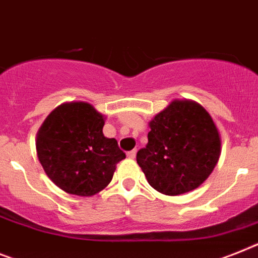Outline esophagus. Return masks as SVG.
Returning <instances> with one entry per match:
<instances>
[{"label":"esophagus","mask_w":258,"mask_h":258,"mask_svg":"<svg viewBox=\"0 0 258 258\" xmlns=\"http://www.w3.org/2000/svg\"><path fill=\"white\" fill-rule=\"evenodd\" d=\"M127 157H128V159H135V157H136V149H133V151L127 152Z\"/></svg>","instance_id":"esophagus-1"}]
</instances>
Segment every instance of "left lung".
<instances>
[{
	"label": "left lung",
	"mask_w": 258,
	"mask_h": 258,
	"mask_svg": "<svg viewBox=\"0 0 258 258\" xmlns=\"http://www.w3.org/2000/svg\"><path fill=\"white\" fill-rule=\"evenodd\" d=\"M148 144L136 161L153 189L179 196L202 185L219 161L222 139L214 119L191 99H173L149 122Z\"/></svg>",
	"instance_id": "left-lung-1"
}]
</instances>
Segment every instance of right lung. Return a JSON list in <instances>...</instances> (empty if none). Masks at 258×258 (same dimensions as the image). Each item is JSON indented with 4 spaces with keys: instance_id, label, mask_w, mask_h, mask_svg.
Segmentation results:
<instances>
[{
    "instance_id": "obj_1",
    "label": "right lung",
    "mask_w": 258,
    "mask_h": 258,
    "mask_svg": "<svg viewBox=\"0 0 258 258\" xmlns=\"http://www.w3.org/2000/svg\"><path fill=\"white\" fill-rule=\"evenodd\" d=\"M105 119L90 103L64 102L49 112L36 134V153L45 174L68 194L99 192L125 159L118 142L103 135Z\"/></svg>"
}]
</instances>
